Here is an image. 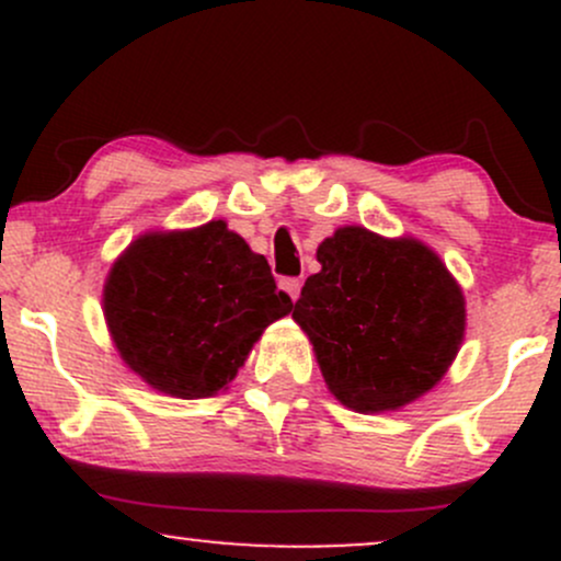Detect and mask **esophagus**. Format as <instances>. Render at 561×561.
I'll use <instances>...</instances> for the list:
<instances>
[{"label": "esophagus", "instance_id": "1", "mask_svg": "<svg viewBox=\"0 0 561 561\" xmlns=\"http://www.w3.org/2000/svg\"><path fill=\"white\" fill-rule=\"evenodd\" d=\"M279 287L285 289V293H287L293 300L300 298V287H302V285H300V279H295V276H287V279H282Z\"/></svg>", "mask_w": 561, "mask_h": 561}]
</instances>
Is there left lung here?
<instances>
[{
  "label": "left lung",
  "mask_w": 561,
  "mask_h": 561,
  "mask_svg": "<svg viewBox=\"0 0 561 561\" xmlns=\"http://www.w3.org/2000/svg\"><path fill=\"white\" fill-rule=\"evenodd\" d=\"M293 319L327 388L358 414L396 411L433 390L465 340V295L427 244L343 227L319 244Z\"/></svg>",
  "instance_id": "8db88e82"
}]
</instances>
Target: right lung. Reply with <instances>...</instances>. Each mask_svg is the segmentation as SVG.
<instances>
[{
	"instance_id": "obj_1",
	"label": "right lung",
	"mask_w": 561,
	"mask_h": 561,
	"mask_svg": "<svg viewBox=\"0 0 561 561\" xmlns=\"http://www.w3.org/2000/svg\"><path fill=\"white\" fill-rule=\"evenodd\" d=\"M102 302L128 369L186 401L227 388L263 330L293 311L268 261L224 221L141 234L113 263Z\"/></svg>"
}]
</instances>
